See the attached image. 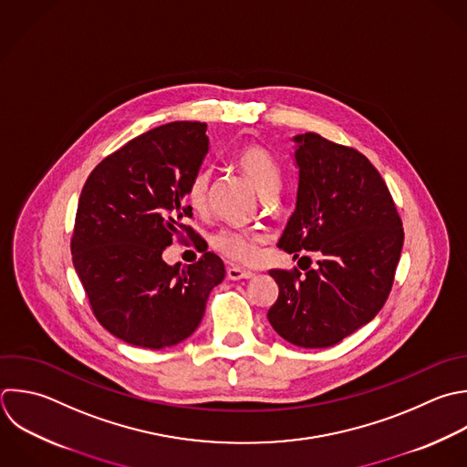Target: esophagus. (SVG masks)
<instances>
[{"instance_id":"esophagus-1","label":"esophagus","mask_w":467,"mask_h":467,"mask_svg":"<svg viewBox=\"0 0 467 467\" xmlns=\"http://www.w3.org/2000/svg\"><path fill=\"white\" fill-rule=\"evenodd\" d=\"M226 275H228V279H232V281H241V279H250V277H254V274H252L250 270H244V268H239V266H230V268L226 270Z\"/></svg>"}]
</instances>
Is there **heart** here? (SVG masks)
<instances>
[{
    "mask_svg": "<svg viewBox=\"0 0 467 467\" xmlns=\"http://www.w3.org/2000/svg\"><path fill=\"white\" fill-rule=\"evenodd\" d=\"M235 164L250 179V182L255 186L261 197H266L277 192L279 181H281L279 166L265 148L255 144L243 146L235 153ZM210 179H212V171L208 168H199L193 173L186 190V199L192 204V208L201 210L204 206L208 188H210ZM259 241H261V235L255 232L221 230L213 237V248L224 257H228L230 261L250 263L257 255Z\"/></svg>",
    "mask_w": 467,
    "mask_h": 467,
    "instance_id": "1",
    "label": "heart"
}]
</instances>
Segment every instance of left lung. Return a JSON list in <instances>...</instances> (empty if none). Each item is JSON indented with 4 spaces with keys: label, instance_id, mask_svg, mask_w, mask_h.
<instances>
[{
    "label": "left lung",
    "instance_id": "left-lung-1",
    "mask_svg": "<svg viewBox=\"0 0 467 467\" xmlns=\"http://www.w3.org/2000/svg\"><path fill=\"white\" fill-rule=\"evenodd\" d=\"M296 210L277 243L288 254L317 252L305 275L270 270L279 286L268 321L305 348L339 343L367 325L389 297L403 246L401 219L365 155L323 139L296 135Z\"/></svg>",
    "mask_w": 467,
    "mask_h": 467
}]
</instances>
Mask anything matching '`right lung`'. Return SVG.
I'll use <instances>...</instances> for the list:
<instances>
[{"label":"right lung","mask_w":467,"mask_h":467,"mask_svg":"<svg viewBox=\"0 0 467 467\" xmlns=\"http://www.w3.org/2000/svg\"><path fill=\"white\" fill-rule=\"evenodd\" d=\"M208 150L206 124L171 122L106 157L84 184L73 265L100 325L130 345L164 348L192 336L224 279L213 252L188 266L162 259L175 235L195 237L184 197Z\"/></svg>","instance_id":"1"}]
</instances>
